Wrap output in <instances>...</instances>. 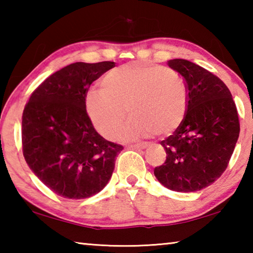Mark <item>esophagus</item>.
<instances>
[{"instance_id":"1","label":"esophagus","mask_w":253,"mask_h":253,"mask_svg":"<svg viewBox=\"0 0 253 253\" xmlns=\"http://www.w3.org/2000/svg\"><path fill=\"white\" fill-rule=\"evenodd\" d=\"M147 146L146 145H143V144H132V145H128L127 146V148H129V149H145L146 148Z\"/></svg>"}]
</instances>
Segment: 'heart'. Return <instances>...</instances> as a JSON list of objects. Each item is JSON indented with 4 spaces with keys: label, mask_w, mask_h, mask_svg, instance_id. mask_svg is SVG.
I'll list each match as a JSON object with an SVG mask.
<instances>
[{
    "label": "heart",
    "mask_w": 253,
    "mask_h": 253,
    "mask_svg": "<svg viewBox=\"0 0 253 253\" xmlns=\"http://www.w3.org/2000/svg\"><path fill=\"white\" fill-rule=\"evenodd\" d=\"M92 126L105 138H113L125 119L132 118L118 138L130 140L169 136L181 126L187 108L185 84L177 71L168 67L128 63L102 77L100 90H90L84 99Z\"/></svg>",
    "instance_id": "b5f03b06"
}]
</instances>
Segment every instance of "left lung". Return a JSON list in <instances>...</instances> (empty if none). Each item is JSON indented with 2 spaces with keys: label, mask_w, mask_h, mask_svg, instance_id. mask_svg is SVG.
<instances>
[{
  "label": "left lung",
  "mask_w": 253,
  "mask_h": 253,
  "mask_svg": "<svg viewBox=\"0 0 253 253\" xmlns=\"http://www.w3.org/2000/svg\"><path fill=\"white\" fill-rule=\"evenodd\" d=\"M168 65L186 84V114L173 135L162 140L166 161L154 169L157 181L175 192L211 185L229 164L240 134L237 107L221 79L184 59Z\"/></svg>",
  "instance_id": "8db88e82"
}]
</instances>
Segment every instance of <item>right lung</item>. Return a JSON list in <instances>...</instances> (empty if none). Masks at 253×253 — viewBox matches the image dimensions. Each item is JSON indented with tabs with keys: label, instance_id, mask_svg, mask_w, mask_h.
<instances>
[{
	"label": "right lung",
	"instance_id": "right-lung-1",
	"mask_svg": "<svg viewBox=\"0 0 253 253\" xmlns=\"http://www.w3.org/2000/svg\"><path fill=\"white\" fill-rule=\"evenodd\" d=\"M113 61L76 62L46 78L22 115L23 156L51 191L67 199L95 195L108 184L122 145L106 140L85 113L88 88Z\"/></svg>",
	"mask_w": 253,
	"mask_h": 253
}]
</instances>
